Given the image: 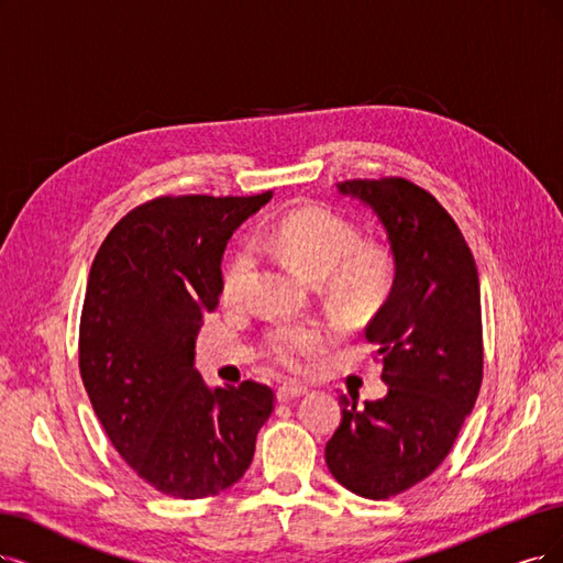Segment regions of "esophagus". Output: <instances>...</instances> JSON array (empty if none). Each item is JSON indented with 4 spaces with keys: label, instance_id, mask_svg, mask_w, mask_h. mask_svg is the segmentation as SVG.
<instances>
[{
    "label": "esophagus",
    "instance_id": "esophagus-1",
    "mask_svg": "<svg viewBox=\"0 0 563 563\" xmlns=\"http://www.w3.org/2000/svg\"><path fill=\"white\" fill-rule=\"evenodd\" d=\"M303 394H308V387H299V385H280L276 397L278 401H292L297 397H303Z\"/></svg>",
    "mask_w": 563,
    "mask_h": 563
}]
</instances>
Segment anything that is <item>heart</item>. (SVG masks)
Instances as JSON below:
<instances>
[{
	"label": "heart",
	"mask_w": 563,
	"mask_h": 563,
	"mask_svg": "<svg viewBox=\"0 0 563 563\" xmlns=\"http://www.w3.org/2000/svg\"><path fill=\"white\" fill-rule=\"evenodd\" d=\"M255 245L276 247L289 264L322 280L329 303L355 324L380 313L397 280V264L385 245L362 241L357 224L318 206L285 216L268 232L257 234ZM253 266L255 250L250 245L229 255L220 274L222 303H243ZM331 343L334 331L322 322H278L264 331L262 352L268 364L303 376Z\"/></svg>",
	"instance_id": "heart-1"
}]
</instances>
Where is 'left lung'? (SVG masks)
<instances>
[{
    "instance_id": "left-lung-1",
    "label": "left lung",
    "mask_w": 563,
    "mask_h": 563,
    "mask_svg": "<svg viewBox=\"0 0 563 563\" xmlns=\"http://www.w3.org/2000/svg\"><path fill=\"white\" fill-rule=\"evenodd\" d=\"M336 187L383 222L397 280L366 327L387 397L357 408L341 394L343 420L324 460L345 489L385 501L443 464L475 406L485 362L481 283L460 227L424 187L399 176Z\"/></svg>"
}]
</instances>
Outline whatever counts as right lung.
<instances>
[{"instance_id": "1", "label": "right lung", "mask_w": 563, "mask_h": 563, "mask_svg": "<svg viewBox=\"0 0 563 563\" xmlns=\"http://www.w3.org/2000/svg\"><path fill=\"white\" fill-rule=\"evenodd\" d=\"M271 199L155 197L97 250L78 331V368L118 454L157 492L206 498L241 481L274 412L268 385L208 387L195 339L220 303L234 229Z\"/></svg>"}]
</instances>
